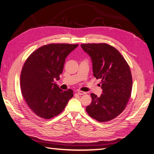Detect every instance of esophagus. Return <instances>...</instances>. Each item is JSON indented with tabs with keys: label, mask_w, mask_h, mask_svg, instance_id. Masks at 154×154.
<instances>
[{
	"label": "esophagus",
	"mask_w": 154,
	"mask_h": 154,
	"mask_svg": "<svg viewBox=\"0 0 154 154\" xmlns=\"http://www.w3.org/2000/svg\"><path fill=\"white\" fill-rule=\"evenodd\" d=\"M77 93H78V94H79V95H83V94H86V92L82 91H78Z\"/></svg>",
	"instance_id": "obj_1"
}]
</instances>
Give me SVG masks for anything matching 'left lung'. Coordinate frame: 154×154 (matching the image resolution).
<instances>
[{
    "label": "left lung",
    "mask_w": 154,
    "mask_h": 154,
    "mask_svg": "<svg viewBox=\"0 0 154 154\" xmlns=\"http://www.w3.org/2000/svg\"><path fill=\"white\" fill-rule=\"evenodd\" d=\"M81 46L90 57L93 75L101 80L103 94H91L92 102L86 107L90 117L98 122L112 120L122 112L132 91L130 68L119 51L105 44H84Z\"/></svg>",
    "instance_id": "8db88e82"
}]
</instances>
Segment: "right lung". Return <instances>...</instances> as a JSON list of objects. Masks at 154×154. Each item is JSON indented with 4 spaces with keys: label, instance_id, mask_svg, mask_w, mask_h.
Returning <instances> with one entry per match:
<instances>
[{
    "label": "right lung",
    "instance_id": "add662e5",
    "mask_svg": "<svg viewBox=\"0 0 154 154\" xmlns=\"http://www.w3.org/2000/svg\"><path fill=\"white\" fill-rule=\"evenodd\" d=\"M79 44H50L33 52L23 66L20 87L30 109L43 119H51L65 109L73 91L61 89L56 84L65 59Z\"/></svg>",
    "mask_w": 154,
    "mask_h": 154
}]
</instances>
